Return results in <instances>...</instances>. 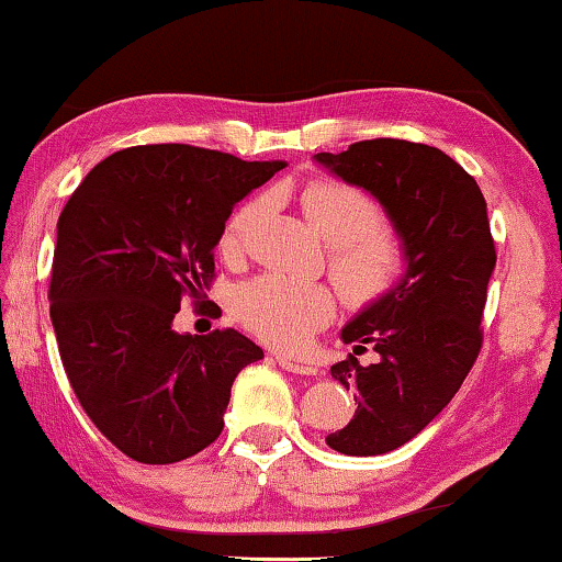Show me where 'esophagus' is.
Masks as SVG:
<instances>
[{"label":"esophagus","mask_w":562,"mask_h":562,"mask_svg":"<svg viewBox=\"0 0 562 562\" xmlns=\"http://www.w3.org/2000/svg\"><path fill=\"white\" fill-rule=\"evenodd\" d=\"M278 362H280V368L282 370H288V372H295V375H315L317 372V368L315 364H305V362H295V360H290V358H278Z\"/></svg>","instance_id":"obj_1"}]
</instances>
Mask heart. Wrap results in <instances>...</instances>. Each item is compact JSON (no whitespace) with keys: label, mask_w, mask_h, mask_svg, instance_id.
I'll list each match as a JSON object with an SVG mask.
<instances>
[{"label":"heart","mask_w":562,"mask_h":562,"mask_svg":"<svg viewBox=\"0 0 562 562\" xmlns=\"http://www.w3.org/2000/svg\"><path fill=\"white\" fill-rule=\"evenodd\" d=\"M302 207L329 245L327 267L352 307L387 300L405 280L409 255L403 235L382 222V210L360 187L315 180L300 194ZM270 212V200L252 198L229 215L220 252L239 260L252 247ZM335 292L323 282H297L267 272L239 284L233 313L239 325L280 350H302L335 315Z\"/></svg>","instance_id":"heart-1"}]
</instances>
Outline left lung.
<instances>
[{
  "label": "left lung",
  "mask_w": 562,
  "mask_h": 562,
  "mask_svg": "<svg viewBox=\"0 0 562 562\" xmlns=\"http://www.w3.org/2000/svg\"><path fill=\"white\" fill-rule=\"evenodd\" d=\"M317 162L375 194L403 235L405 280L342 329L355 353L381 355L362 369L352 352L333 378L355 390V417L327 435L342 456H382L413 440L450 403L483 347V310L495 270L487 204L473 175L438 147L362 139Z\"/></svg>",
  "instance_id": "8db88e82"
}]
</instances>
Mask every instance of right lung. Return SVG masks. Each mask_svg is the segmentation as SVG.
I'll return each mask as SVG.
<instances>
[{
    "mask_svg": "<svg viewBox=\"0 0 562 562\" xmlns=\"http://www.w3.org/2000/svg\"><path fill=\"white\" fill-rule=\"evenodd\" d=\"M284 162L192 145L102 159L57 222L49 315L67 380L124 456L169 465L220 438L237 372L262 350L237 329L177 335L184 297L204 305L235 204Z\"/></svg>",
    "mask_w": 562,
    "mask_h": 562,
    "instance_id": "obj_1",
    "label": "right lung"
}]
</instances>
